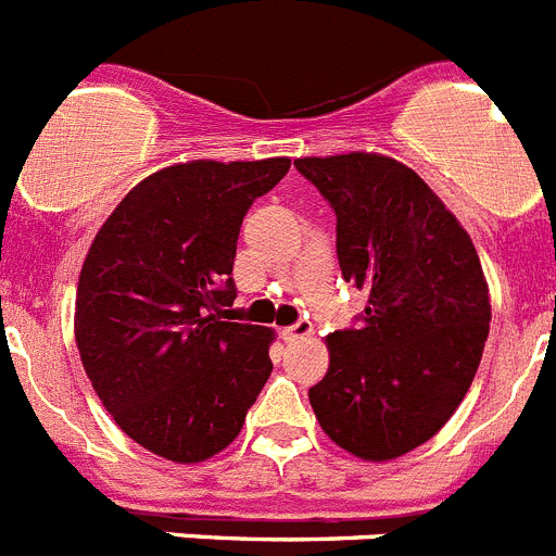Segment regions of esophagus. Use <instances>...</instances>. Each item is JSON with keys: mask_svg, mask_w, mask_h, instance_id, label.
<instances>
[{"mask_svg": "<svg viewBox=\"0 0 556 556\" xmlns=\"http://www.w3.org/2000/svg\"><path fill=\"white\" fill-rule=\"evenodd\" d=\"M312 323L308 320H298L294 323V326H289V328H283V339H287V342H298V339H308L312 337Z\"/></svg>", "mask_w": 556, "mask_h": 556, "instance_id": "obj_1", "label": "esophagus"}]
</instances>
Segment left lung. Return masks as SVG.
Wrapping results in <instances>:
<instances>
[{
	"label": "left lung",
	"mask_w": 556,
	"mask_h": 556,
	"mask_svg": "<svg viewBox=\"0 0 556 556\" xmlns=\"http://www.w3.org/2000/svg\"><path fill=\"white\" fill-rule=\"evenodd\" d=\"M337 214L342 278L365 289L358 328L328 333L308 390L323 431L365 462L424 445L473 384L490 292L468 230L415 169L378 152L294 161Z\"/></svg>",
	"instance_id": "left-lung-1"
}]
</instances>
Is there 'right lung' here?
Segmentation results:
<instances>
[{
	"label": "right lung",
	"instance_id": "add662e5",
	"mask_svg": "<svg viewBox=\"0 0 556 556\" xmlns=\"http://www.w3.org/2000/svg\"><path fill=\"white\" fill-rule=\"evenodd\" d=\"M289 159L186 161L132 186L97 230L77 281L86 376L122 431L178 465L242 431L275 333L230 323L239 228Z\"/></svg>",
	"mask_w": 556,
	"mask_h": 556
}]
</instances>
